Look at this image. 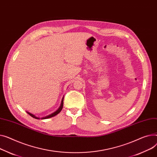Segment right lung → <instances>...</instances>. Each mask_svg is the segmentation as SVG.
Here are the masks:
<instances>
[{
  "label": "right lung",
  "mask_w": 157,
  "mask_h": 157,
  "mask_svg": "<svg viewBox=\"0 0 157 157\" xmlns=\"http://www.w3.org/2000/svg\"><path fill=\"white\" fill-rule=\"evenodd\" d=\"M63 101H64V97H63V98H62V101H61V103H60V107H59V108L56 110V111H55L54 112H53V113H50V114H49V115H48V116H45V117H36V116H35L34 114H33V113H30V112H28V111H26V112L30 116H31L32 117H33V118H35V119H49V118H51V117H54V116H56V115H57L59 113H60V111L62 110V107H63V104H64V103H63Z\"/></svg>",
  "instance_id": "right-lung-1"
}]
</instances>
